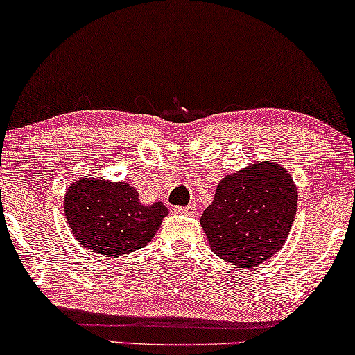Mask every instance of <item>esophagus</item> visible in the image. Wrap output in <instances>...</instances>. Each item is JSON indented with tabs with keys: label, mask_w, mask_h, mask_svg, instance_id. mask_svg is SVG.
<instances>
[{
	"label": "esophagus",
	"mask_w": 355,
	"mask_h": 355,
	"mask_svg": "<svg viewBox=\"0 0 355 355\" xmlns=\"http://www.w3.org/2000/svg\"><path fill=\"white\" fill-rule=\"evenodd\" d=\"M175 213H178V215L193 216L195 213H196V207H195V205H187V207H177V208H175Z\"/></svg>",
	"instance_id": "obj_1"
}]
</instances>
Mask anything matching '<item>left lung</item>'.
<instances>
[{
    "label": "left lung",
    "mask_w": 355,
    "mask_h": 355,
    "mask_svg": "<svg viewBox=\"0 0 355 355\" xmlns=\"http://www.w3.org/2000/svg\"><path fill=\"white\" fill-rule=\"evenodd\" d=\"M296 210L291 173L263 160L225 175L200 223L213 253L246 271L284 246Z\"/></svg>",
    "instance_id": "8db88e82"
}]
</instances>
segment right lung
Wrapping results in <instances>:
<instances>
[{
  "label": "right lung",
  "instance_id": "add662e5",
  "mask_svg": "<svg viewBox=\"0 0 355 355\" xmlns=\"http://www.w3.org/2000/svg\"><path fill=\"white\" fill-rule=\"evenodd\" d=\"M64 215L79 245L102 258H121L152 241L168 208L144 205L127 182L83 177L66 190Z\"/></svg>",
  "mask_w": 355,
  "mask_h": 355
}]
</instances>
